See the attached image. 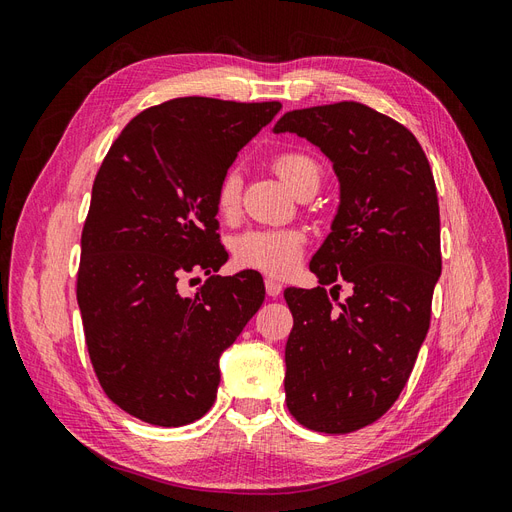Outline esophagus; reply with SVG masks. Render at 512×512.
I'll return each instance as SVG.
<instances>
[{"instance_id":"esophagus-1","label":"esophagus","mask_w":512,"mask_h":512,"mask_svg":"<svg viewBox=\"0 0 512 512\" xmlns=\"http://www.w3.org/2000/svg\"><path fill=\"white\" fill-rule=\"evenodd\" d=\"M265 288H267V294H269V297H280V292H282V284L280 282H277L275 280V277H267V280H265Z\"/></svg>"}]
</instances>
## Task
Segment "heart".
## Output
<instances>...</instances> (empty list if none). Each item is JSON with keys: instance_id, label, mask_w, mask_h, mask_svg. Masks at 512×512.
<instances>
[{"instance_id": "1", "label": "heart", "mask_w": 512, "mask_h": 512, "mask_svg": "<svg viewBox=\"0 0 512 512\" xmlns=\"http://www.w3.org/2000/svg\"><path fill=\"white\" fill-rule=\"evenodd\" d=\"M275 173L297 194L303 185L320 181V166L303 151H284L273 160ZM215 205L222 215H232L239 207V175L228 170L218 185ZM305 247V235L292 228H252L232 243V254L243 267L269 273H288L297 265Z\"/></svg>"}]
</instances>
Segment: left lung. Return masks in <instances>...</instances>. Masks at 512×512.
<instances>
[{
	"instance_id": "1",
	"label": "left lung",
	"mask_w": 512,
	"mask_h": 512,
	"mask_svg": "<svg viewBox=\"0 0 512 512\" xmlns=\"http://www.w3.org/2000/svg\"><path fill=\"white\" fill-rule=\"evenodd\" d=\"M294 132L333 162L339 207L309 269L320 286L286 288V406L322 433H350L389 410L429 331L442 271L436 181L414 134L361 102L290 111ZM346 281L351 297L335 308Z\"/></svg>"
}]
</instances>
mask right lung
I'll list each match as a JSON object with an SVG mask.
<instances>
[{
    "mask_svg": "<svg viewBox=\"0 0 512 512\" xmlns=\"http://www.w3.org/2000/svg\"><path fill=\"white\" fill-rule=\"evenodd\" d=\"M280 102L175 98L138 113L98 170L81 235L76 301L100 386L121 410L160 427L209 412L220 356L265 301L256 271L215 275V194L237 153ZM205 270L194 298L180 277Z\"/></svg>",
    "mask_w": 512,
    "mask_h": 512,
    "instance_id": "obj_1",
    "label": "right lung"
}]
</instances>
